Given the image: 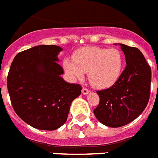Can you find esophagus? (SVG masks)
<instances>
[{
    "instance_id": "1",
    "label": "esophagus",
    "mask_w": 158,
    "mask_h": 158,
    "mask_svg": "<svg viewBox=\"0 0 158 158\" xmlns=\"http://www.w3.org/2000/svg\"><path fill=\"white\" fill-rule=\"evenodd\" d=\"M82 93L84 95L88 94L89 93V90L87 88H83V89H82Z\"/></svg>"
}]
</instances>
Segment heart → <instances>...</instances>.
<instances>
[{
	"label": "heart",
	"instance_id": "heart-1",
	"mask_svg": "<svg viewBox=\"0 0 158 158\" xmlns=\"http://www.w3.org/2000/svg\"><path fill=\"white\" fill-rule=\"evenodd\" d=\"M123 55L117 48L87 47L77 50L73 59L63 61L64 70L74 79H83L89 73V81L98 88L112 86L121 75Z\"/></svg>",
	"mask_w": 158,
	"mask_h": 158
}]
</instances>
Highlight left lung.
I'll use <instances>...</instances> for the list:
<instances>
[{
    "mask_svg": "<svg viewBox=\"0 0 158 158\" xmlns=\"http://www.w3.org/2000/svg\"><path fill=\"white\" fill-rule=\"evenodd\" d=\"M127 66L112 87L97 91L100 103L93 110L100 123L110 127L130 123L148 105L152 79L151 68L140 50L118 44Z\"/></svg>",
    "mask_w": 158,
    "mask_h": 158,
    "instance_id": "1",
    "label": "left lung"
}]
</instances>
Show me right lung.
<instances>
[{"label": "right lung", "mask_w": 158, "mask_h": 158, "mask_svg": "<svg viewBox=\"0 0 158 158\" xmlns=\"http://www.w3.org/2000/svg\"><path fill=\"white\" fill-rule=\"evenodd\" d=\"M61 51L59 46L43 44L19 52L7 77L15 113L40 130H56L63 125L71 102L81 94V86L61 77L63 69L57 62Z\"/></svg>", "instance_id": "add662e5"}]
</instances>
